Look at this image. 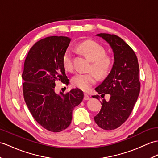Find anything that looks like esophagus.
<instances>
[{
	"mask_svg": "<svg viewBox=\"0 0 158 158\" xmlns=\"http://www.w3.org/2000/svg\"><path fill=\"white\" fill-rule=\"evenodd\" d=\"M89 96H88V95L87 94H84V98H83V99L85 100H89Z\"/></svg>",
	"mask_w": 158,
	"mask_h": 158,
	"instance_id": "1",
	"label": "esophagus"
}]
</instances>
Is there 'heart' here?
<instances>
[{
    "label": "heart",
    "mask_w": 158,
    "mask_h": 158,
    "mask_svg": "<svg viewBox=\"0 0 158 158\" xmlns=\"http://www.w3.org/2000/svg\"><path fill=\"white\" fill-rule=\"evenodd\" d=\"M77 48L80 52L91 61L90 70H92L99 78L105 77L108 73L112 64L111 58L105 55L104 48L93 40H86L79 44ZM73 54L70 50H67L62 58V63L67 71L73 69ZM94 73H79L73 76V86L83 91H87L96 83V75Z\"/></svg>",
    "instance_id": "1"
}]
</instances>
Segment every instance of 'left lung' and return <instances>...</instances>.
I'll return each instance as SVG.
<instances>
[{"label": "left lung", "mask_w": 158, "mask_h": 158, "mask_svg": "<svg viewBox=\"0 0 158 158\" xmlns=\"http://www.w3.org/2000/svg\"><path fill=\"white\" fill-rule=\"evenodd\" d=\"M111 47L114 53L112 70L102 83L96 87L101 97L110 94L109 101L104 99L100 111L94 116L98 125L104 130H114L129 118L140 92L139 64L131 48L116 35L98 34ZM93 98H98L97 96Z\"/></svg>", "instance_id": "8db88e82"}]
</instances>
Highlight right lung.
Returning <instances> with one entry per match:
<instances>
[{"instance_id":"add662e5","label":"right lung","mask_w":158,"mask_h":158,"mask_svg":"<svg viewBox=\"0 0 158 158\" xmlns=\"http://www.w3.org/2000/svg\"><path fill=\"white\" fill-rule=\"evenodd\" d=\"M71 40L65 36H50L36 42L25 58L22 74L29 112L40 125L54 133L70 125L73 110L83 98V91L77 87L65 94L54 89L56 81L69 83L62 58Z\"/></svg>"}]
</instances>
